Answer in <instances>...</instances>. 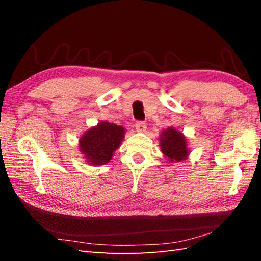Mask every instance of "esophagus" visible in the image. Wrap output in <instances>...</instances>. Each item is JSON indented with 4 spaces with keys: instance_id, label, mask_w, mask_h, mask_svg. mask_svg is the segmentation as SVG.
Here are the masks:
<instances>
[{
    "instance_id": "1",
    "label": "esophagus",
    "mask_w": 261,
    "mask_h": 261,
    "mask_svg": "<svg viewBox=\"0 0 261 261\" xmlns=\"http://www.w3.org/2000/svg\"><path fill=\"white\" fill-rule=\"evenodd\" d=\"M135 126H136V130L138 132H146V130H147V124L145 123V122H142V121L137 122Z\"/></svg>"
}]
</instances>
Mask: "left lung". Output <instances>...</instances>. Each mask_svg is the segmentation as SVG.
Segmentation results:
<instances>
[{
	"label": "left lung",
	"mask_w": 261,
	"mask_h": 261,
	"mask_svg": "<svg viewBox=\"0 0 261 261\" xmlns=\"http://www.w3.org/2000/svg\"><path fill=\"white\" fill-rule=\"evenodd\" d=\"M159 141L164 156L171 163L182 162L190 154L185 136L173 126H169L162 132Z\"/></svg>",
	"instance_id": "left-lung-1"
}]
</instances>
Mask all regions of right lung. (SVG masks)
<instances>
[{"mask_svg":"<svg viewBox=\"0 0 261 261\" xmlns=\"http://www.w3.org/2000/svg\"><path fill=\"white\" fill-rule=\"evenodd\" d=\"M124 134L123 126L110 122H99L81 137V152L92 166L108 164L114 151L120 147Z\"/></svg>","mask_w":261,"mask_h":261,"instance_id":"right-lung-1","label":"right lung"}]
</instances>
